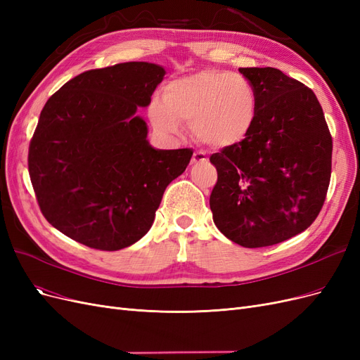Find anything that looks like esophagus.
I'll use <instances>...</instances> for the list:
<instances>
[{
    "label": "esophagus",
    "mask_w": 360,
    "mask_h": 360,
    "mask_svg": "<svg viewBox=\"0 0 360 360\" xmlns=\"http://www.w3.org/2000/svg\"><path fill=\"white\" fill-rule=\"evenodd\" d=\"M207 160H209V158H207L204 151H195L192 156V163H204Z\"/></svg>",
    "instance_id": "obj_1"
}]
</instances>
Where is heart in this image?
Masks as SVG:
<instances>
[{"label": "heart", "mask_w": 360, "mask_h": 360, "mask_svg": "<svg viewBox=\"0 0 360 360\" xmlns=\"http://www.w3.org/2000/svg\"><path fill=\"white\" fill-rule=\"evenodd\" d=\"M255 115V91L245 76L214 69L171 81L163 89V99L155 96L148 105L150 122L158 132L176 136L181 122H186L193 136L212 148L243 141Z\"/></svg>", "instance_id": "b5f03b06"}]
</instances>
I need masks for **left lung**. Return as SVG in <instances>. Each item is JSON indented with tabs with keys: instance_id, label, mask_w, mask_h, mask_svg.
Here are the masks:
<instances>
[{
	"instance_id": "1",
	"label": "left lung",
	"mask_w": 360,
	"mask_h": 360,
	"mask_svg": "<svg viewBox=\"0 0 360 360\" xmlns=\"http://www.w3.org/2000/svg\"><path fill=\"white\" fill-rule=\"evenodd\" d=\"M257 97L255 122L238 144L210 156L217 181L213 222L245 248L281 243L319 216L332 171V136L320 102L274 68L238 69Z\"/></svg>"
}]
</instances>
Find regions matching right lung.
Returning <instances> with one entry per match:
<instances>
[{
	"label": "right lung",
	"mask_w": 360,
	"mask_h": 360,
	"mask_svg": "<svg viewBox=\"0 0 360 360\" xmlns=\"http://www.w3.org/2000/svg\"><path fill=\"white\" fill-rule=\"evenodd\" d=\"M155 63L130 61L84 72L49 97L28 151V171L46 221L101 250L136 243L153 225L168 184L191 148L151 147L138 108L165 76Z\"/></svg>",
	"instance_id": "1"
}]
</instances>
